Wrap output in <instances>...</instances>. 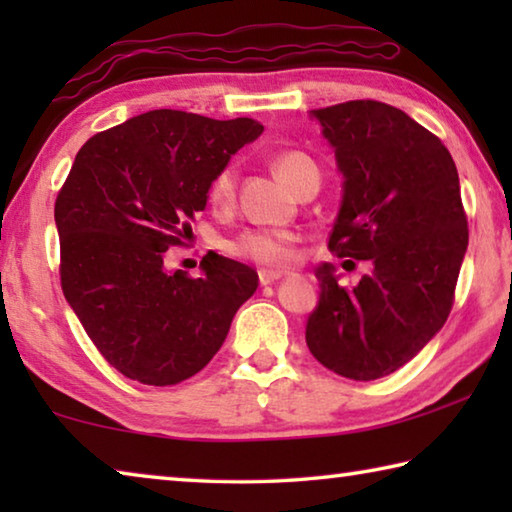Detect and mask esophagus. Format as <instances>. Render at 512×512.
<instances>
[{
    "mask_svg": "<svg viewBox=\"0 0 512 512\" xmlns=\"http://www.w3.org/2000/svg\"><path fill=\"white\" fill-rule=\"evenodd\" d=\"M280 277H282L280 271H268V268H262V271H259V282H262L264 287L266 284H275Z\"/></svg>",
    "mask_w": 512,
    "mask_h": 512,
    "instance_id": "1",
    "label": "esophagus"
}]
</instances>
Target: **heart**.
Wrapping results in <instances>:
<instances>
[{
    "label": "heart",
    "mask_w": 512,
    "mask_h": 512,
    "mask_svg": "<svg viewBox=\"0 0 512 512\" xmlns=\"http://www.w3.org/2000/svg\"><path fill=\"white\" fill-rule=\"evenodd\" d=\"M307 164H311V160L296 151H282L273 158V169L277 178L291 189ZM235 187L237 169L232 164H225L223 169L216 171L210 187H207V198H210L214 207L223 210L235 198ZM230 253L268 268H282L293 259V239L289 235H280V232H246L237 241H232Z\"/></svg>",
    "instance_id": "b5f03b06"
}]
</instances>
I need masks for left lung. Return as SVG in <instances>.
<instances>
[{
	"instance_id": "8db88e82",
	"label": "left lung",
	"mask_w": 512,
	"mask_h": 512,
	"mask_svg": "<svg viewBox=\"0 0 512 512\" xmlns=\"http://www.w3.org/2000/svg\"><path fill=\"white\" fill-rule=\"evenodd\" d=\"M343 176L329 250L368 259L354 289L316 268L307 318L314 357L336 375L379 379L402 368L445 325L467 250L461 185L445 144L400 108L348 101L309 110Z\"/></svg>"
}]
</instances>
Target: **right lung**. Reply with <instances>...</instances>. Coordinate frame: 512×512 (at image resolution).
I'll return each instance as SVG.
<instances>
[{"instance_id":"1","label":"right lung","mask_w":512,"mask_h":512,"mask_svg":"<svg viewBox=\"0 0 512 512\" xmlns=\"http://www.w3.org/2000/svg\"><path fill=\"white\" fill-rule=\"evenodd\" d=\"M264 133L257 121L149 110L81 146L56 198L60 282L85 332L128 379L171 386L221 350L253 296V268L216 255L201 277L167 268L216 171Z\"/></svg>"}]
</instances>
